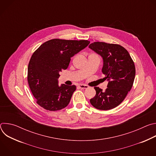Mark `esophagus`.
Segmentation results:
<instances>
[{
  "label": "esophagus",
  "mask_w": 156,
  "mask_h": 156,
  "mask_svg": "<svg viewBox=\"0 0 156 156\" xmlns=\"http://www.w3.org/2000/svg\"><path fill=\"white\" fill-rule=\"evenodd\" d=\"M78 87L81 89H87V88H88V86L85 85V84H79Z\"/></svg>",
  "instance_id": "34e87169"
}]
</instances>
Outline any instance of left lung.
I'll return each mask as SVG.
<instances>
[{
    "label": "left lung",
    "mask_w": 156,
    "mask_h": 156,
    "mask_svg": "<svg viewBox=\"0 0 156 156\" xmlns=\"http://www.w3.org/2000/svg\"><path fill=\"white\" fill-rule=\"evenodd\" d=\"M89 48L102 57V72L108 81L105 91L94 87L96 94L90 102L99 110L112 109L123 102L133 86L136 73L134 62L119 44L94 42Z\"/></svg>",
    "instance_id": "8db88e82"
}]
</instances>
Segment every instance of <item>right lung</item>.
<instances>
[{"mask_svg":"<svg viewBox=\"0 0 156 156\" xmlns=\"http://www.w3.org/2000/svg\"><path fill=\"white\" fill-rule=\"evenodd\" d=\"M90 43L87 40L53 39L34 51L28 64L27 80L38 105L50 111L68 105L76 87L64 84L59 86V73L68 68L71 57Z\"/></svg>","mask_w":156,"mask_h":156,"instance_id":"obj_1","label":"right lung"}]
</instances>
